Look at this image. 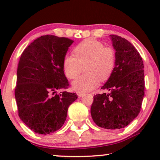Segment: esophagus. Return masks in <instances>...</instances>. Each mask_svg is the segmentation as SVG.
Listing matches in <instances>:
<instances>
[{
    "mask_svg": "<svg viewBox=\"0 0 160 160\" xmlns=\"http://www.w3.org/2000/svg\"><path fill=\"white\" fill-rule=\"evenodd\" d=\"M84 95V92H77V95H78L79 98L82 97V96Z\"/></svg>",
    "mask_w": 160,
    "mask_h": 160,
    "instance_id": "esophagus-1",
    "label": "esophagus"
}]
</instances>
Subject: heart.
<instances>
[{
	"label": "heart",
	"instance_id": "obj_1",
	"mask_svg": "<svg viewBox=\"0 0 160 160\" xmlns=\"http://www.w3.org/2000/svg\"><path fill=\"white\" fill-rule=\"evenodd\" d=\"M73 54L63 59L62 67L65 76L74 79L84 66L86 73L72 83L76 91L86 92L95 88L100 82L108 80L114 71L117 56L115 50L95 39H86L76 46Z\"/></svg>",
	"mask_w": 160,
	"mask_h": 160
}]
</instances>
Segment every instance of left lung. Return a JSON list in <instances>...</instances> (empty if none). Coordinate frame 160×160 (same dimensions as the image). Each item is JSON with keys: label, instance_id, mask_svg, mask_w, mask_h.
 <instances>
[{"label": "left lung", "instance_id": "1", "mask_svg": "<svg viewBox=\"0 0 160 160\" xmlns=\"http://www.w3.org/2000/svg\"><path fill=\"white\" fill-rule=\"evenodd\" d=\"M116 50L114 71L101 87L107 92L94 96L93 121L108 130L124 128L141 111L144 97L143 62L139 52L125 38L110 35Z\"/></svg>", "mask_w": 160, "mask_h": 160}]
</instances>
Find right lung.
Returning <instances> with one entry per match:
<instances>
[{
	"label": "right lung",
	"instance_id": "right-lung-1",
	"mask_svg": "<svg viewBox=\"0 0 160 160\" xmlns=\"http://www.w3.org/2000/svg\"><path fill=\"white\" fill-rule=\"evenodd\" d=\"M71 39L52 35L34 40L22 53L17 73L15 98L22 121L33 132L47 135L62 128L76 93L61 92L68 81L62 62Z\"/></svg>",
	"mask_w": 160,
	"mask_h": 160
}]
</instances>
